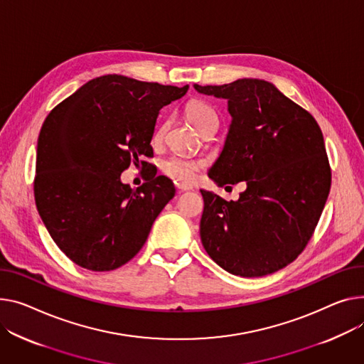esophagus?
Listing matches in <instances>:
<instances>
[{
	"instance_id": "34e87169",
	"label": "esophagus",
	"mask_w": 364,
	"mask_h": 364,
	"mask_svg": "<svg viewBox=\"0 0 364 364\" xmlns=\"http://www.w3.org/2000/svg\"><path fill=\"white\" fill-rule=\"evenodd\" d=\"M177 188H178L180 191H188V190H191L193 187H191V186H184V184H177Z\"/></svg>"
}]
</instances>
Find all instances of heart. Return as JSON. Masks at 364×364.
Masks as SVG:
<instances>
[{"label": "heart", "mask_w": 364, "mask_h": 364, "mask_svg": "<svg viewBox=\"0 0 364 364\" xmlns=\"http://www.w3.org/2000/svg\"><path fill=\"white\" fill-rule=\"evenodd\" d=\"M186 117L188 118L190 123L195 126L199 132L210 124V123H216L218 124V118L215 111L203 101L200 100H193L186 105ZM165 134V126H161L155 130L154 133V143H161ZM202 164L187 158V156H181V155H176L168 158L164 164H162V173L171 178L173 181H176L177 184H184L188 186L193 181L196 180L198 173L200 171Z\"/></svg>", "instance_id": "b5f03b06"}]
</instances>
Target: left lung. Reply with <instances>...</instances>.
Listing matches in <instances>:
<instances>
[{
	"label": "left lung",
	"mask_w": 364,
	"mask_h": 364,
	"mask_svg": "<svg viewBox=\"0 0 364 364\" xmlns=\"http://www.w3.org/2000/svg\"><path fill=\"white\" fill-rule=\"evenodd\" d=\"M195 89L227 100L232 117L209 177L220 186L247 184L235 202L200 190L202 245L232 275L274 274L304 250L325 208L331 166L322 130L269 82L238 79Z\"/></svg>",
	"instance_id": "obj_1"
}]
</instances>
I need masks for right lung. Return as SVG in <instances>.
I'll use <instances>...</instances> for the list:
<instances>
[{
    "instance_id": "add662e5",
    "label": "right lung",
    "mask_w": 364,
    "mask_h": 364,
    "mask_svg": "<svg viewBox=\"0 0 364 364\" xmlns=\"http://www.w3.org/2000/svg\"><path fill=\"white\" fill-rule=\"evenodd\" d=\"M188 86H164L119 75L89 80L45 118L36 151L35 202L60 250L95 272L133 259L176 195L165 176L137 188L121 173L148 165L159 109Z\"/></svg>"
}]
</instances>
